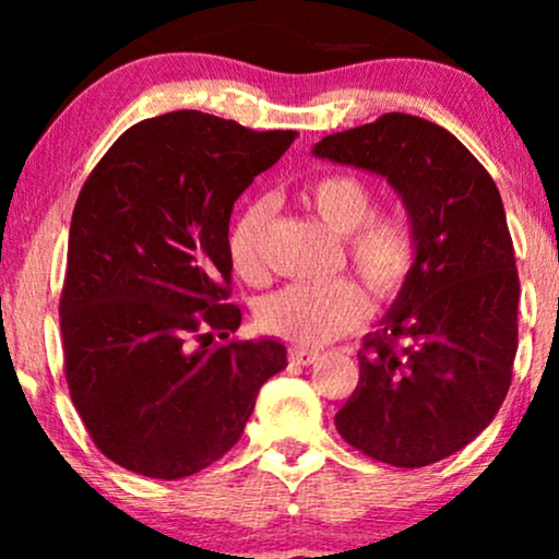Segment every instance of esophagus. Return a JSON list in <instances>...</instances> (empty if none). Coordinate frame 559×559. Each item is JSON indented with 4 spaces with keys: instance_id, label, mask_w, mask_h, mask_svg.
<instances>
[{
    "instance_id": "1",
    "label": "esophagus",
    "mask_w": 559,
    "mask_h": 559,
    "mask_svg": "<svg viewBox=\"0 0 559 559\" xmlns=\"http://www.w3.org/2000/svg\"><path fill=\"white\" fill-rule=\"evenodd\" d=\"M318 357H320L318 349H305V346H292V349H288V360L297 365H310L316 362Z\"/></svg>"
}]
</instances>
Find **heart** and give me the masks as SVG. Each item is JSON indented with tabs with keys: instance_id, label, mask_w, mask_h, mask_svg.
<instances>
[{
	"instance_id": "1",
	"label": "heart",
	"mask_w": 559,
	"mask_h": 559,
	"mask_svg": "<svg viewBox=\"0 0 559 559\" xmlns=\"http://www.w3.org/2000/svg\"><path fill=\"white\" fill-rule=\"evenodd\" d=\"M301 199L338 234L352 271L376 299L402 292L418 262L413 223L402 213H373V186L355 173H325L301 189ZM271 202L249 199L228 230V254L241 278L258 284ZM368 316V297L352 278L288 284L258 305L260 325L294 344H325L355 331Z\"/></svg>"
}]
</instances>
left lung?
<instances>
[{"label": "left lung", "mask_w": 559, "mask_h": 559, "mask_svg": "<svg viewBox=\"0 0 559 559\" xmlns=\"http://www.w3.org/2000/svg\"><path fill=\"white\" fill-rule=\"evenodd\" d=\"M312 155L386 178L418 239L413 275L357 352L360 383L336 413L338 433L378 463H439L510 391L521 281L502 197L447 128L415 115L331 133Z\"/></svg>", "instance_id": "8db88e82"}]
</instances>
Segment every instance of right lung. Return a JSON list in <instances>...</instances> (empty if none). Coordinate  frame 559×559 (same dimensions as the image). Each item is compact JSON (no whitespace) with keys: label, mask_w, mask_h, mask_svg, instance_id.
Masks as SVG:
<instances>
[{"label":"right lung","mask_w":559,"mask_h":559,"mask_svg":"<svg viewBox=\"0 0 559 559\" xmlns=\"http://www.w3.org/2000/svg\"><path fill=\"white\" fill-rule=\"evenodd\" d=\"M294 136L178 110L128 128L88 173L70 221L62 355L83 426L126 471L176 480L213 465L286 368L275 338H230L228 223Z\"/></svg>","instance_id":"obj_1"}]
</instances>
